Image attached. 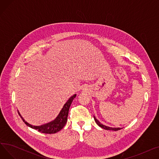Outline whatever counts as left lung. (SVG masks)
Instances as JSON below:
<instances>
[{"mask_svg":"<svg viewBox=\"0 0 159 159\" xmlns=\"http://www.w3.org/2000/svg\"><path fill=\"white\" fill-rule=\"evenodd\" d=\"M94 116V120L95 121V122L98 124V126H99L101 128L104 129H106V130H113V131H118V130H120L122 129V128H112V127H110V126H105V125L102 124V123L100 122L97 119L95 116Z\"/></svg>","mask_w":159,"mask_h":159,"instance_id":"8db88e82","label":"left lung"}]
</instances>
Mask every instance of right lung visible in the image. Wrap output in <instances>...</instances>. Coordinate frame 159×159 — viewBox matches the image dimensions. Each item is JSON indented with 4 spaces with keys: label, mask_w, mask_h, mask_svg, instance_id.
<instances>
[{
    "label": "right lung",
    "mask_w": 159,
    "mask_h": 159,
    "mask_svg": "<svg viewBox=\"0 0 159 159\" xmlns=\"http://www.w3.org/2000/svg\"><path fill=\"white\" fill-rule=\"evenodd\" d=\"M76 96H77V95L75 94L68 100V101H67L63 106L60 113H58V115H57V116L54 120H52L49 122L46 123L44 124L40 125V126H33V125L29 124L26 121H25V120L21 116V115L19 111H18V113L20 115L23 122L26 124L28 126L30 127L31 128L36 129L40 133H47V134L55 133H57L58 131H61L65 126V124L67 122V119H68V113H69L70 107L73 101V99L75 98V97Z\"/></svg>",
    "instance_id": "obj_1"
}]
</instances>
